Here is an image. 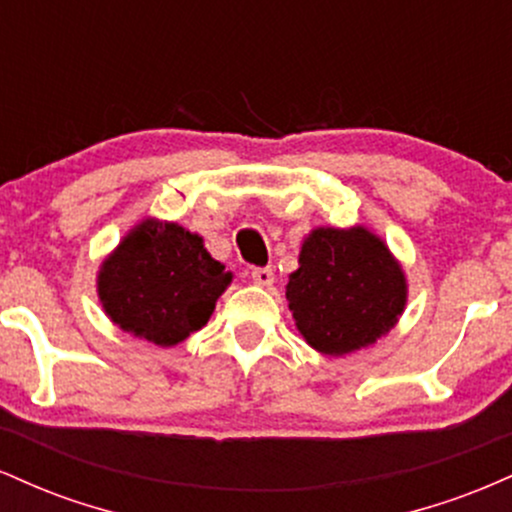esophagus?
<instances>
[{"instance_id":"1","label":"esophagus","mask_w":512,"mask_h":512,"mask_svg":"<svg viewBox=\"0 0 512 512\" xmlns=\"http://www.w3.org/2000/svg\"><path fill=\"white\" fill-rule=\"evenodd\" d=\"M250 279L255 281L257 286H272V284H274V272H272V267H257V269H252Z\"/></svg>"}]
</instances>
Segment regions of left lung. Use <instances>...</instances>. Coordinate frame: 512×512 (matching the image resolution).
Wrapping results in <instances>:
<instances>
[{
	"label": "left lung",
	"instance_id": "1",
	"mask_svg": "<svg viewBox=\"0 0 512 512\" xmlns=\"http://www.w3.org/2000/svg\"><path fill=\"white\" fill-rule=\"evenodd\" d=\"M298 332L315 351L344 356L378 342L407 305V279L368 228H315L286 284Z\"/></svg>",
	"mask_w": 512,
	"mask_h": 512
}]
</instances>
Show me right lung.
Segmentation results:
<instances>
[{
    "label": "right lung",
    "mask_w": 512,
    "mask_h": 512,
    "mask_svg": "<svg viewBox=\"0 0 512 512\" xmlns=\"http://www.w3.org/2000/svg\"><path fill=\"white\" fill-rule=\"evenodd\" d=\"M233 274L197 233L144 219L110 252L98 272V298L122 332L175 346L202 330Z\"/></svg>",
    "instance_id": "obj_1"
}]
</instances>
